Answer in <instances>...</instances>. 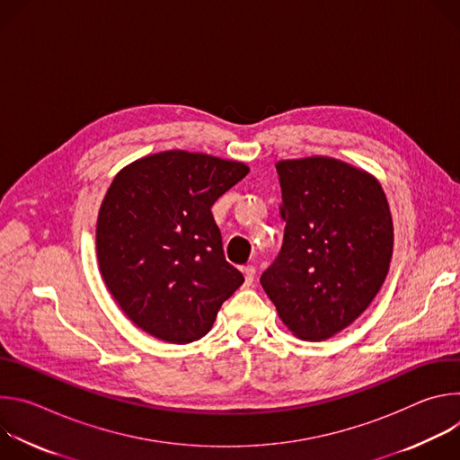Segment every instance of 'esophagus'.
<instances>
[{"label":"esophagus","instance_id":"34e87169","mask_svg":"<svg viewBox=\"0 0 460 460\" xmlns=\"http://www.w3.org/2000/svg\"><path fill=\"white\" fill-rule=\"evenodd\" d=\"M242 271H243V277H245V284L251 286L252 280H254V275H256L254 266H245V268H242Z\"/></svg>","mask_w":460,"mask_h":460}]
</instances>
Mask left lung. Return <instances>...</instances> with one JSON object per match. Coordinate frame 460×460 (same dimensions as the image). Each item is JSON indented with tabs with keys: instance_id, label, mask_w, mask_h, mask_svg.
Here are the masks:
<instances>
[{
	"instance_id": "8db88e82",
	"label": "left lung",
	"mask_w": 460,
	"mask_h": 460,
	"mask_svg": "<svg viewBox=\"0 0 460 460\" xmlns=\"http://www.w3.org/2000/svg\"><path fill=\"white\" fill-rule=\"evenodd\" d=\"M284 242L260 284L302 341L355 322L382 288L393 222L382 185L346 162L311 156L277 164Z\"/></svg>"
}]
</instances>
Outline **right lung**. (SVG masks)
I'll return each instance as SVG.
<instances>
[{"label": "right lung", "instance_id": "1", "mask_svg": "<svg viewBox=\"0 0 460 460\" xmlns=\"http://www.w3.org/2000/svg\"><path fill=\"white\" fill-rule=\"evenodd\" d=\"M247 172L242 162L165 151L114 176L98 213V264L121 311L146 333L172 344L202 339L243 284L224 256L211 208Z\"/></svg>", "mask_w": 460, "mask_h": 460}]
</instances>
